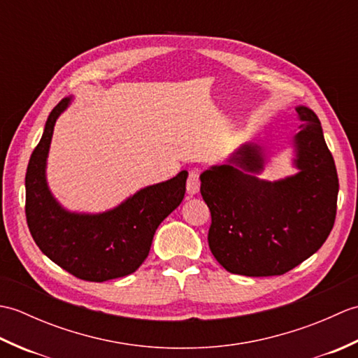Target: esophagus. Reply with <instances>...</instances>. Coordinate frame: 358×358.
Instances as JSON below:
<instances>
[{
	"label": "esophagus",
	"instance_id": "obj_1",
	"mask_svg": "<svg viewBox=\"0 0 358 358\" xmlns=\"http://www.w3.org/2000/svg\"><path fill=\"white\" fill-rule=\"evenodd\" d=\"M186 189H187V194L189 195L199 194V191H200V173H199V171H191V172H189Z\"/></svg>",
	"mask_w": 358,
	"mask_h": 358
}]
</instances>
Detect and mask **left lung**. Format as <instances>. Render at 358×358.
Returning <instances> with one entry per match:
<instances>
[{"label":"left lung","mask_w":358,"mask_h":358,"mask_svg":"<svg viewBox=\"0 0 358 358\" xmlns=\"http://www.w3.org/2000/svg\"><path fill=\"white\" fill-rule=\"evenodd\" d=\"M301 121L292 138L296 173L275 181L258 177L269 150L246 143L227 164L200 175L210 210V252L226 271L246 277L281 275L322 248L337 212L338 177L320 120L296 106Z\"/></svg>","instance_id":"left-lung-1"}]
</instances>
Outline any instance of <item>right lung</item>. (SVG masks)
<instances>
[{"instance_id": "add662e5", "label": "right lung", "mask_w": 358, "mask_h": 358, "mask_svg": "<svg viewBox=\"0 0 358 358\" xmlns=\"http://www.w3.org/2000/svg\"><path fill=\"white\" fill-rule=\"evenodd\" d=\"M72 100L66 96L52 109L29 159L26 218L45 257L77 278L101 283L129 275L146 260L157 227L185 199L187 171L143 187L100 214L67 210L50 192L45 167L53 127Z\"/></svg>"}]
</instances>
